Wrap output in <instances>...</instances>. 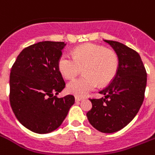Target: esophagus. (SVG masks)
Wrapping results in <instances>:
<instances>
[{"mask_svg": "<svg viewBox=\"0 0 155 155\" xmlns=\"http://www.w3.org/2000/svg\"><path fill=\"white\" fill-rule=\"evenodd\" d=\"M82 101V98L79 97H75V101Z\"/></svg>", "mask_w": 155, "mask_h": 155, "instance_id": "obj_1", "label": "esophagus"}]
</instances>
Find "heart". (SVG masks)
Returning a JSON list of instances; mask_svg holds the SVG:
<instances>
[{
    "instance_id": "obj_1",
    "label": "heart",
    "mask_w": 155,
    "mask_h": 155,
    "mask_svg": "<svg viewBox=\"0 0 155 155\" xmlns=\"http://www.w3.org/2000/svg\"><path fill=\"white\" fill-rule=\"evenodd\" d=\"M58 66L60 73L67 79L74 78L83 69L85 76L67 84V91L78 97H84L101 86L108 85L118 70V58L103 46L88 43L74 50V58L68 54L60 56Z\"/></svg>"
}]
</instances>
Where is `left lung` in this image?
<instances>
[{
  "mask_svg": "<svg viewBox=\"0 0 155 155\" xmlns=\"http://www.w3.org/2000/svg\"><path fill=\"white\" fill-rule=\"evenodd\" d=\"M114 49L119 65L114 79L100 91L104 97L90 99L87 112L90 124L103 133L124 128L135 118L144 100L147 72L139 54L121 43L104 40Z\"/></svg>",
  "mask_w": 155,
  "mask_h": 155,
  "instance_id": "1",
  "label": "left lung"
}]
</instances>
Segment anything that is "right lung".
<instances>
[{
	"instance_id": "obj_1",
	"label": "right lung",
	"mask_w": 155,
	"mask_h": 155,
	"mask_svg": "<svg viewBox=\"0 0 155 155\" xmlns=\"http://www.w3.org/2000/svg\"><path fill=\"white\" fill-rule=\"evenodd\" d=\"M64 42L43 41L26 47L10 74V104L19 122L30 131L47 134L62 124L74 97L56 95L65 88L58 70Z\"/></svg>"
}]
</instances>
